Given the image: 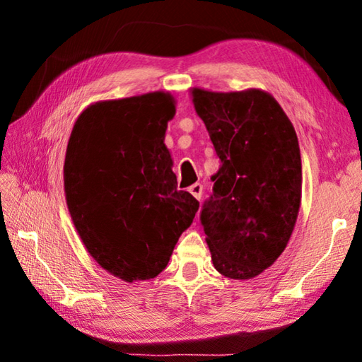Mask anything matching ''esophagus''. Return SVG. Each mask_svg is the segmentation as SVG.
<instances>
[{
  "label": "esophagus",
  "mask_w": 362,
  "mask_h": 362,
  "mask_svg": "<svg viewBox=\"0 0 362 362\" xmlns=\"http://www.w3.org/2000/svg\"><path fill=\"white\" fill-rule=\"evenodd\" d=\"M188 192L192 193L196 199H201V194H203V185H201V183H193V185L188 188Z\"/></svg>",
  "instance_id": "esophagus-1"
}]
</instances>
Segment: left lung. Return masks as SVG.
<instances>
[{
    "label": "left lung",
    "instance_id": "8db88e82",
    "mask_svg": "<svg viewBox=\"0 0 362 362\" xmlns=\"http://www.w3.org/2000/svg\"><path fill=\"white\" fill-rule=\"evenodd\" d=\"M189 93L222 163L201 212L212 263L226 278H255L283 254L297 222L302 159L296 129L262 89Z\"/></svg>",
    "mask_w": 362,
    "mask_h": 362
}]
</instances>
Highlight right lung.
Instances as JSON below:
<instances>
[{
	"label": "right lung",
	"instance_id": "1",
	"mask_svg": "<svg viewBox=\"0 0 362 362\" xmlns=\"http://www.w3.org/2000/svg\"><path fill=\"white\" fill-rule=\"evenodd\" d=\"M175 99L156 90L100 100L73 126L64 164L65 199L89 255L126 283L156 278L199 203L177 189L164 144Z\"/></svg>",
	"mask_w": 362,
	"mask_h": 362
}]
</instances>
